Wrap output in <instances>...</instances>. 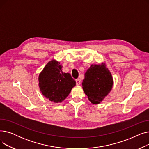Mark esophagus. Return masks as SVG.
<instances>
[{"label":"esophagus","instance_id":"obj_1","mask_svg":"<svg viewBox=\"0 0 149 149\" xmlns=\"http://www.w3.org/2000/svg\"><path fill=\"white\" fill-rule=\"evenodd\" d=\"M80 83H81V81H80V79H77L76 80V84L77 86H79L80 84Z\"/></svg>","mask_w":149,"mask_h":149}]
</instances>
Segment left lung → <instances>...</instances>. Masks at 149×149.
<instances>
[{
  "label": "left lung",
  "mask_w": 149,
  "mask_h": 149,
  "mask_svg": "<svg viewBox=\"0 0 149 149\" xmlns=\"http://www.w3.org/2000/svg\"><path fill=\"white\" fill-rule=\"evenodd\" d=\"M113 78L104 63L92 65L85 72L83 89L92 104H98L112 90Z\"/></svg>",
  "instance_id": "left-lung-1"
}]
</instances>
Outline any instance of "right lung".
I'll return each mask as SVG.
<instances>
[{
  "instance_id": "right-lung-1",
  "label": "right lung",
  "mask_w": 149,
  "mask_h": 149,
  "mask_svg": "<svg viewBox=\"0 0 149 149\" xmlns=\"http://www.w3.org/2000/svg\"><path fill=\"white\" fill-rule=\"evenodd\" d=\"M56 60L49 61L38 76V86L43 96L54 103H61L68 96L76 83L69 73L62 71Z\"/></svg>"
}]
</instances>
